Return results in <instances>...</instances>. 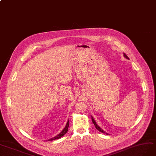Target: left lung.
I'll return each instance as SVG.
<instances>
[{
    "label": "left lung",
    "instance_id": "1",
    "mask_svg": "<svg viewBox=\"0 0 156 156\" xmlns=\"http://www.w3.org/2000/svg\"><path fill=\"white\" fill-rule=\"evenodd\" d=\"M124 56H125V57L126 58H127V59H129V57L127 56V55H126V54H125L124 53ZM92 121H93V123H94V125H95V126H96V129L98 130V131H100V132H102V133H103V134H106L105 133V132H104V131H103L100 127V126H98V125L97 124H96V122H95V121H94V119H93V117H92Z\"/></svg>",
    "mask_w": 156,
    "mask_h": 156
}]
</instances>
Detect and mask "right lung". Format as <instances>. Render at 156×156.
<instances>
[{
  "label": "right lung",
  "instance_id": "obj_1",
  "mask_svg": "<svg viewBox=\"0 0 156 156\" xmlns=\"http://www.w3.org/2000/svg\"><path fill=\"white\" fill-rule=\"evenodd\" d=\"M69 124V121H68L67 123V124H66V126H65V128L63 129V130L60 132V133L58 135H57L56 136L54 137L53 138H51V139H50V140H49V141H52V140H55L59 139V138L62 137L63 135H65V134L67 133V131H68ZM49 140H48V141H49Z\"/></svg>",
  "mask_w": 156,
  "mask_h": 156
}]
</instances>
